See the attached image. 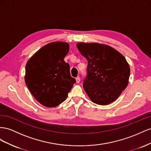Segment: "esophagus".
<instances>
[{
	"label": "esophagus",
	"mask_w": 151,
	"mask_h": 151,
	"mask_svg": "<svg viewBox=\"0 0 151 151\" xmlns=\"http://www.w3.org/2000/svg\"><path fill=\"white\" fill-rule=\"evenodd\" d=\"M76 81L77 83H80V78L79 76H77L76 78Z\"/></svg>",
	"instance_id": "esophagus-1"
}]
</instances>
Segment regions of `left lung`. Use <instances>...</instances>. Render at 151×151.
<instances>
[{"instance_id": "8db88e82", "label": "left lung", "mask_w": 151, "mask_h": 151, "mask_svg": "<svg viewBox=\"0 0 151 151\" xmlns=\"http://www.w3.org/2000/svg\"><path fill=\"white\" fill-rule=\"evenodd\" d=\"M76 47L88 61L83 86L90 100L102 106L116 101L128 84L130 68L125 58L99 43L79 42Z\"/></svg>"}]
</instances>
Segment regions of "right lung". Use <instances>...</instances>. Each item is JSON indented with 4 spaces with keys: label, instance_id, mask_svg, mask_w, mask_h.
<instances>
[{
    "label": "right lung",
    "instance_id": "obj_1",
    "mask_svg": "<svg viewBox=\"0 0 151 151\" xmlns=\"http://www.w3.org/2000/svg\"><path fill=\"white\" fill-rule=\"evenodd\" d=\"M70 50L67 42H54L43 46L26 64L24 81L35 99L54 107L66 99L76 80L64 61Z\"/></svg>",
    "mask_w": 151,
    "mask_h": 151
}]
</instances>
